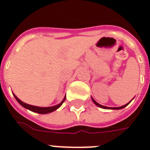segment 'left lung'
I'll use <instances>...</instances> for the list:
<instances>
[{"label": "left lung", "mask_w": 150, "mask_h": 150, "mask_svg": "<svg viewBox=\"0 0 150 150\" xmlns=\"http://www.w3.org/2000/svg\"><path fill=\"white\" fill-rule=\"evenodd\" d=\"M92 100H93V103H94V104H95V105L97 106H98V107H100V108H105V109H107V108H108V109H122V108H124V107H126V106L128 105L129 103L131 102V101H130V102H129L128 104H126V105H123V106H121V107H115V108H110V107H106V106L101 105H100V104H98V103L97 102V101H96L95 100H93V98H92Z\"/></svg>", "instance_id": "8db88e82"}]
</instances>
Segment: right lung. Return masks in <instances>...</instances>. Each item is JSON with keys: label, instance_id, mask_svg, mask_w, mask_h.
<instances>
[{"label": "right lung", "instance_id": "right-lung-1", "mask_svg": "<svg viewBox=\"0 0 150 150\" xmlns=\"http://www.w3.org/2000/svg\"><path fill=\"white\" fill-rule=\"evenodd\" d=\"M13 95H14L15 98L16 99L17 101H18L23 108H27V109H29V110L32 111V112H34L39 113V114H47V113H50L52 112H53V111L57 110V108H59L60 106L62 105V104L65 100V98H66V97H64V98L63 99L62 101H61L60 104L57 105L51 106V107H38V106L30 105H28V104H26V103L23 102V101L19 100V98H17L15 94H13Z\"/></svg>", "mask_w": 150, "mask_h": 150}]
</instances>
